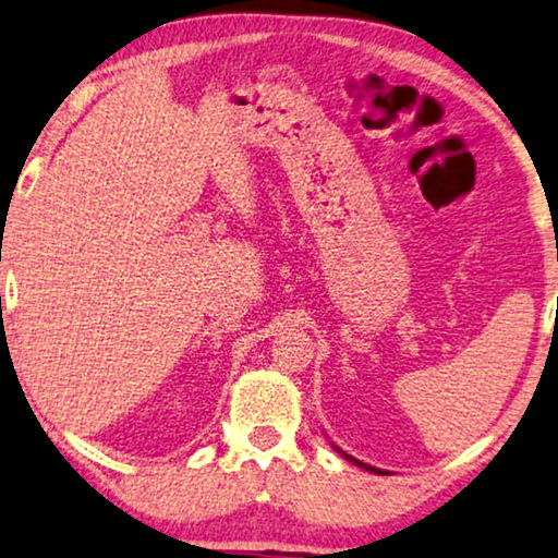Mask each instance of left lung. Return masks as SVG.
<instances>
[{"mask_svg":"<svg viewBox=\"0 0 558 558\" xmlns=\"http://www.w3.org/2000/svg\"><path fill=\"white\" fill-rule=\"evenodd\" d=\"M339 453H342V450H339ZM347 460H352L354 465H360V468H365V471H375V473H383V471H377V468H373V465H367V463H360L357 458H352V456H347V453H342Z\"/></svg>","mask_w":558,"mask_h":558,"instance_id":"8db88e82","label":"left lung"}]
</instances>
